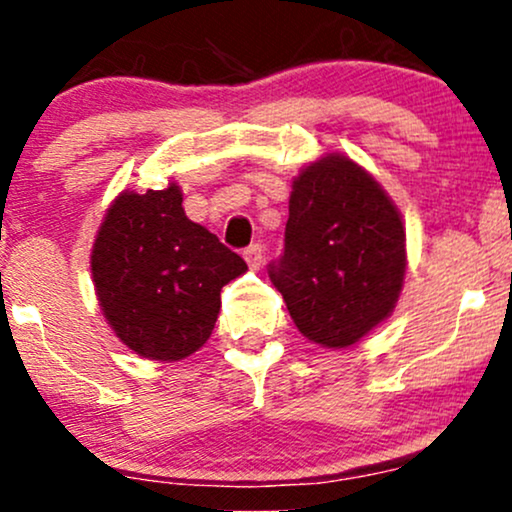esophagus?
I'll return each instance as SVG.
<instances>
[{
	"mask_svg": "<svg viewBox=\"0 0 512 512\" xmlns=\"http://www.w3.org/2000/svg\"><path fill=\"white\" fill-rule=\"evenodd\" d=\"M243 257H245V262H248L252 269H257V267H260V264H262V260H264L262 245L255 243V245H250V248H245V250H243Z\"/></svg>",
	"mask_w": 512,
	"mask_h": 512,
	"instance_id": "34e87169",
	"label": "esophagus"
}]
</instances>
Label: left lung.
Segmentation results:
<instances>
[{
    "mask_svg": "<svg viewBox=\"0 0 512 512\" xmlns=\"http://www.w3.org/2000/svg\"><path fill=\"white\" fill-rule=\"evenodd\" d=\"M284 243L269 279L310 342L346 349L395 310L407 272L402 214L349 156L298 173Z\"/></svg>",
    "mask_w": 512,
    "mask_h": 512,
    "instance_id": "1",
    "label": "left lung"
}]
</instances>
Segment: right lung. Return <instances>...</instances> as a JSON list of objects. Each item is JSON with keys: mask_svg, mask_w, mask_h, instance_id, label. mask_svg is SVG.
Here are the masks:
<instances>
[{"mask_svg": "<svg viewBox=\"0 0 512 512\" xmlns=\"http://www.w3.org/2000/svg\"><path fill=\"white\" fill-rule=\"evenodd\" d=\"M243 257L190 221L175 182L120 192L96 233L91 274L120 342L151 361L202 349L221 310V289L245 274Z\"/></svg>", "mask_w": 512, "mask_h": 512, "instance_id": "right-lung-1", "label": "right lung"}]
</instances>
